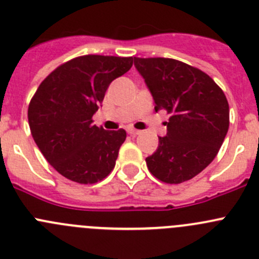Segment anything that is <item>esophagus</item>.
Returning <instances> with one entry per match:
<instances>
[{
    "label": "esophagus",
    "instance_id": "1",
    "mask_svg": "<svg viewBox=\"0 0 259 259\" xmlns=\"http://www.w3.org/2000/svg\"><path fill=\"white\" fill-rule=\"evenodd\" d=\"M126 132L127 133H129V134L130 135H134V137H135V135H139V134H141V130H137V129H134V127H127V129H126Z\"/></svg>",
    "mask_w": 259,
    "mask_h": 259
}]
</instances>
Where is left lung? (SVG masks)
<instances>
[{
    "label": "left lung",
    "mask_w": 259,
    "mask_h": 259,
    "mask_svg": "<svg viewBox=\"0 0 259 259\" xmlns=\"http://www.w3.org/2000/svg\"><path fill=\"white\" fill-rule=\"evenodd\" d=\"M156 103L171 113L167 133L147 157V167L167 184H180L213 161L229 130V103L222 89L199 69L172 59L134 57Z\"/></svg>",
    "instance_id": "left-lung-1"
}]
</instances>
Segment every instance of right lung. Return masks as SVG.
<instances>
[{"mask_svg": "<svg viewBox=\"0 0 259 259\" xmlns=\"http://www.w3.org/2000/svg\"><path fill=\"white\" fill-rule=\"evenodd\" d=\"M133 66V57L87 55L51 72L28 108L31 135L57 172L79 184H94L113 170L124 129L93 125L111 81Z\"/></svg>", "mask_w": 259, "mask_h": 259, "instance_id": "obj_1", "label": "right lung"}]
</instances>
